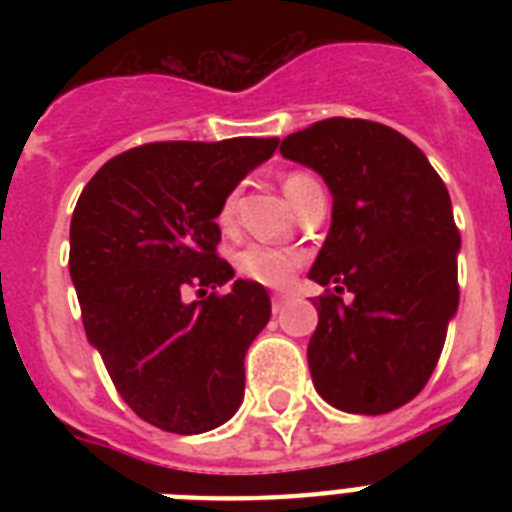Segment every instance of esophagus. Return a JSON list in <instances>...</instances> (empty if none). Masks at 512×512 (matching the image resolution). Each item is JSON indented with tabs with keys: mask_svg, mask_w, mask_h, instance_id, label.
I'll list each match as a JSON object with an SVG mask.
<instances>
[{
	"mask_svg": "<svg viewBox=\"0 0 512 512\" xmlns=\"http://www.w3.org/2000/svg\"><path fill=\"white\" fill-rule=\"evenodd\" d=\"M289 303V295H284V292H279V295H273L271 297V308L273 313H281L284 311V305Z\"/></svg>",
	"mask_w": 512,
	"mask_h": 512,
	"instance_id": "34e87169",
	"label": "esophagus"
}]
</instances>
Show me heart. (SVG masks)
Segmentation results:
<instances>
[{"label":"heart","mask_w":512,"mask_h":512,"mask_svg":"<svg viewBox=\"0 0 512 512\" xmlns=\"http://www.w3.org/2000/svg\"><path fill=\"white\" fill-rule=\"evenodd\" d=\"M308 180H311L308 175H289L287 180H284V193L289 196V201H292V196L297 193V188L303 183H308ZM233 212H236V193H231V196L223 201L217 220L223 225H231ZM236 265H239L241 276H247V279L257 281V284H265V287H287L289 279L295 276L297 265H300V255H297V252H289V249L249 244L247 249H241L239 252Z\"/></svg>","instance_id":"1"}]
</instances>
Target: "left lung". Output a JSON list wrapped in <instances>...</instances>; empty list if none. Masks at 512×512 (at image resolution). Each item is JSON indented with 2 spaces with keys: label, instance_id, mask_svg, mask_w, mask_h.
Listing matches in <instances>:
<instances>
[{
  "label": "left lung",
  "instance_id": "8db88e82",
  "mask_svg": "<svg viewBox=\"0 0 512 512\" xmlns=\"http://www.w3.org/2000/svg\"><path fill=\"white\" fill-rule=\"evenodd\" d=\"M279 151L332 193V225L308 273L335 289L313 303V385L340 412H393L425 388L460 305L449 191L412 140L366 119H324Z\"/></svg>",
  "mask_w": 512,
  "mask_h": 512
}]
</instances>
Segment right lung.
<instances>
[{
    "instance_id": "obj_1",
    "label": "right lung",
    "mask_w": 512,
    "mask_h": 512,
    "mask_svg": "<svg viewBox=\"0 0 512 512\" xmlns=\"http://www.w3.org/2000/svg\"><path fill=\"white\" fill-rule=\"evenodd\" d=\"M279 138L148 143L95 172L71 217L68 271L84 332L140 420L193 436L244 401V356L271 319L257 281L217 257L223 201ZM193 288L200 297H187Z\"/></svg>"
}]
</instances>
